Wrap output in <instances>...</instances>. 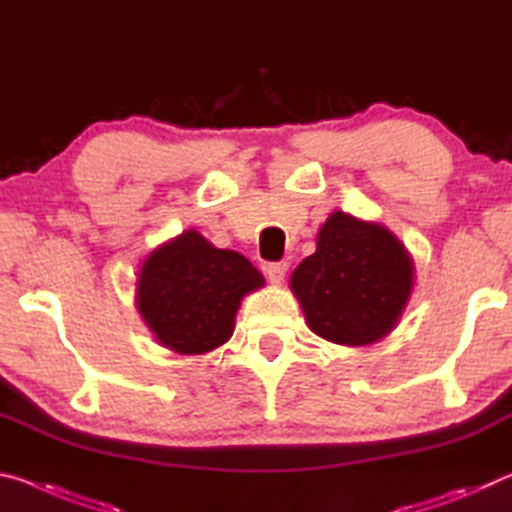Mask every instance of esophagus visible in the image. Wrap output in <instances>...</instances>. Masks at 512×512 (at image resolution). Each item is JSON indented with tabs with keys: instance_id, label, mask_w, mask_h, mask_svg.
Returning <instances> with one entry per match:
<instances>
[{
	"instance_id": "obj_1",
	"label": "esophagus",
	"mask_w": 512,
	"mask_h": 512,
	"mask_svg": "<svg viewBox=\"0 0 512 512\" xmlns=\"http://www.w3.org/2000/svg\"><path fill=\"white\" fill-rule=\"evenodd\" d=\"M287 271H289V262H271V264L266 266V275H268V280H271L273 284L284 282V277H287Z\"/></svg>"
}]
</instances>
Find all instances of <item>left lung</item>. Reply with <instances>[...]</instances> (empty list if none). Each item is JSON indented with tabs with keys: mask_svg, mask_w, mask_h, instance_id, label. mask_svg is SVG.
I'll return each instance as SVG.
<instances>
[{
	"mask_svg": "<svg viewBox=\"0 0 512 512\" xmlns=\"http://www.w3.org/2000/svg\"><path fill=\"white\" fill-rule=\"evenodd\" d=\"M411 259L386 228L334 212L314 255L291 275L307 323L341 345L375 343L391 332L411 296Z\"/></svg>",
	"mask_w": 512,
	"mask_h": 512,
	"instance_id": "left-lung-1",
	"label": "left lung"
}]
</instances>
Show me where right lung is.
Returning <instances> with one entry per match:
<instances>
[{
  "mask_svg": "<svg viewBox=\"0 0 512 512\" xmlns=\"http://www.w3.org/2000/svg\"><path fill=\"white\" fill-rule=\"evenodd\" d=\"M262 284V273L244 255L187 230L144 262L137 309L162 345L203 354L230 339L241 298Z\"/></svg>",
  "mask_w": 512,
  "mask_h": 512,
  "instance_id": "obj_1",
  "label": "right lung"
}]
</instances>
